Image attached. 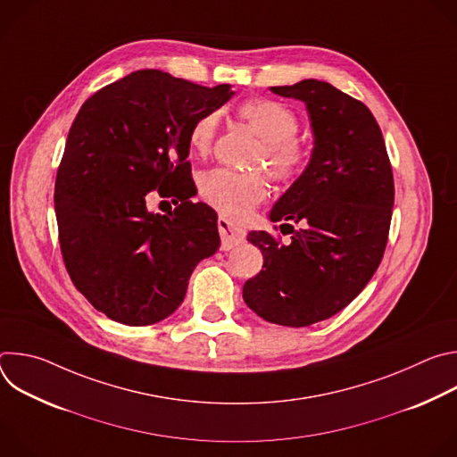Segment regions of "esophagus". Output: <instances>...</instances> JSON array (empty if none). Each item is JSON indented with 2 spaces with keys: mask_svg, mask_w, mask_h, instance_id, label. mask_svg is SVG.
<instances>
[{
  "mask_svg": "<svg viewBox=\"0 0 457 457\" xmlns=\"http://www.w3.org/2000/svg\"><path fill=\"white\" fill-rule=\"evenodd\" d=\"M219 233H220V240H222V249H233L235 245L242 244L245 238L244 229L235 228L228 219L220 217L219 219Z\"/></svg>",
  "mask_w": 457,
  "mask_h": 457,
  "instance_id": "34e87169",
  "label": "esophagus"
}]
</instances>
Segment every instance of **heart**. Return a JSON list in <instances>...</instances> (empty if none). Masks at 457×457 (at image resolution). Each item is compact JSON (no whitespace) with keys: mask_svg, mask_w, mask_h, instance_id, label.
Listing matches in <instances>:
<instances>
[{"mask_svg":"<svg viewBox=\"0 0 457 457\" xmlns=\"http://www.w3.org/2000/svg\"><path fill=\"white\" fill-rule=\"evenodd\" d=\"M238 115L262 139L256 164L280 182L295 180L307 164V148L296 139L298 117L284 103L273 99H247L238 106ZM219 129V113L201 115L189 128V146L197 155L212 150ZM201 197L224 217L244 219L268 197V182L260 173H237L224 168L204 173L199 180Z\"/></svg>","mask_w":457,"mask_h":457,"instance_id":"b5f03b06","label":"heart"}]
</instances>
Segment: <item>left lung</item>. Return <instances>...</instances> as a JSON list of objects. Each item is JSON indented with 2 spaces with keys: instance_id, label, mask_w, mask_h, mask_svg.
<instances>
[{
  "instance_id": "obj_1",
  "label": "left lung",
  "mask_w": 457,
  "mask_h": 457,
  "mask_svg": "<svg viewBox=\"0 0 457 457\" xmlns=\"http://www.w3.org/2000/svg\"><path fill=\"white\" fill-rule=\"evenodd\" d=\"M271 92L305 103L311 119L309 164L270 213L271 222L303 228L287 244L268 231L247 235L264 266L244 284L242 296L260 318L305 328L340 312L376 273L393 217L395 179L381 129L361 101L316 79Z\"/></svg>"
}]
</instances>
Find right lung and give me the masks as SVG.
<instances>
[{
    "label": "right lung",
    "mask_w": 457,
    "mask_h": 457,
    "mask_svg": "<svg viewBox=\"0 0 457 457\" xmlns=\"http://www.w3.org/2000/svg\"><path fill=\"white\" fill-rule=\"evenodd\" d=\"M161 71H137L87 99L69 132L54 208L64 266L110 320L152 325L184 300L201 260L217 253V213L191 203L189 128L233 97ZM154 188L166 216L147 210Z\"/></svg>",
    "instance_id": "1"
}]
</instances>
